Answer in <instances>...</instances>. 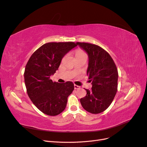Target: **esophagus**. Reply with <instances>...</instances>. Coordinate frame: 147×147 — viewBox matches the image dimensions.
I'll list each match as a JSON object with an SVG mask.
<instances>
[{
    "label": "esophagus",
    "mask_w": 147,
    "mask_h": 147,
    "mask_svg": "<svg viewBox=\"0 0 147 147\" xmlns=\"http://www.w3.org/2000/svg\"><path fill=\"white\" fill-rule=\"evenodd\" d=\"M80 86L76 85V84H74V89H75V90H77V89H80Z\"/></svg>",
    "instance_id": "34e87169"
}]
</instances>
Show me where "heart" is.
Masks as SVG:
<instances>
[{
	"mask_svg": "<svg viewBox=\"0 0 147 147\" xmlns=\"http://www.w3.org/2000/svg\"><path fill=\"white\" fill-rule=\"evenodd\" d=\"M75 57L76 56H82V55H85L84 54V53L82 51V50H80V49H78V50H77L76 51H75Z\"/></svg>",
	"mask_w": 147,
	"mask_h": 147,
	"instance_id": "1",
	"label": "heart"
}]
</instances>
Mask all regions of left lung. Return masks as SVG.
<instances>
[{
	"instance_id": "1",
	"label": "left lung",
	"mask_w": 147,
	"mask_h": 147,
	"mask_svg": "<svg viewBox=\"0 0 147 147\" xmlns=\"http://www.w3.org/2000/svg\"><path fill=\"white\" fill-rule=\"evenodd\" d=\"M88 56L87 75L92 82L91 90L80 99L83 108L93 114L107 109L116 95L118 73L113 59L103 48L94 44L77 42Z\"/></svg>"
}]
</instances>
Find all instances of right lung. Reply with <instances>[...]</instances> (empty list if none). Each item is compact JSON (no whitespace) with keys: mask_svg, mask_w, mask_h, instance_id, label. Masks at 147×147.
<instances>
[{"mask_svg":"<svg viewBox=\"0 0 147 147\" xmlns=\"http://www.w3.org/2000/svg\"><path fill=\"white\" fill-rule=\"evenodd\" d=\"M77 46L71 42L45 43L33 53L26 65L24 77L28 94L43 113L56 116L65 109L74 84L72 82H53L50 76L58 69L63 57Z\"/></svg>","mask_w":147,"mask_h":147,"instance_id":"obj_1","label":"right lung"}]
</instances>
